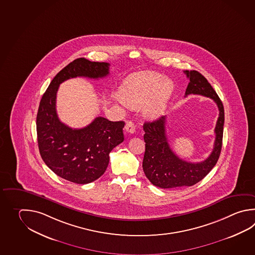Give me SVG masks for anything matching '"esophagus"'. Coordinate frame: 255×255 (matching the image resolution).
<instances>
[{"label": "esophagus", "instance_id": "34e87169", "mask_svg": "<svg viewBox=\"0 0 255 255\" xmlns=\"http://www.w3.org/2000/svg\"><path fill=\"white\" fill-rule=\"evenodd\" d=\"M125 129V130H126L127 132H129V133H134V132H135V126H134V124H133L132 122H130V121L126 123Z\"/></svg>", "mask_w": 255, "mask_h": 255}]
</instances>
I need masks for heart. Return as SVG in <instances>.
Segmentation results:
<instances>
[{
  "label": "heart",
  "instance_id": "1",
  "mask_svg": "<svg viewBox=\"0 0 255 255\" xmlns=\"http://www.w3.org/2000/svg\"><path fill=\"white\" fill-rule=\"evenodd\" d=\"M122 91L124 97H115L117 102L124 106L128 104L131 107H140L149 101L145 114L154 117L166 108L173 92V83L160 73L140 72L125 80Z\"/></svg>",
  "mask_w": 255,
  "mask_h": 255
}]
</instances>
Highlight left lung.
<instances>
[{
  "label": "left lung",
  "mask_w": 255,
  "mask_h": 255,
  "mask_svg": "<svg viewBox=\"0 0 255 255\" xmlns=\"http://www.w3.org/2000/svg\"><path fill=\"white\" fill-rule=\"evenodd\" d=\"M184 73L190 80L185 96L203 95L213 99L218 106L219 117L214 130L215 141L213 151L207 159L200 162H189L179 158L169 145L165 130L166 116L144 123L145 152L142 169L148 180L162 189L192 186L202 181L215 166L222 150L224 125L223 103L203 74L193 70L184 71Z\"/></svg>",
  "instance_id": "left-lung-1"
}]
</instances>
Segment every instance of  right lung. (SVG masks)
<instances>
[{
	"mask_svg": "<svg viewBox=\"0 0 255 255\" xmlns=\"http://www.w3.org/2000/svg\"><path fill=\"white\" fill-rule=\"evenodd\" d=\"M109 63L78 58L52 79L40 102L36 118L40 154L52 172L69 182L86 184L104 174L109 164L111 151L125 140V122L95 119L82 129L63 124L56 113V94L68 79H99L109 74Z\"/></svg>",
	"mask_w": 255,
	"mask_h": 255,
	"instance_id": "1",
	"label": "right lung"
}]
</instances>
